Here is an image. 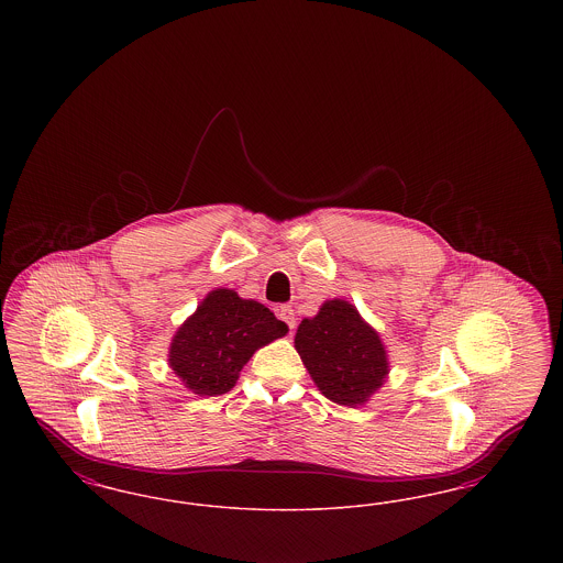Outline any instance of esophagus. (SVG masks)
I'll use <instances>...</instances> for the list:
<instances>
[{"mask_svg": "<svg viewBox=\"0 0 563 563\" xmlns=\"http://www.w3.org/2000/svg\"><path fill=\"white\" fill-rule=\"evenodd\" d=\"M278 319L283 322H287V327L294 331L297 319H295V312L291 306H287V303L280 306V308H278Z\"/></svg>", "mask_w": 563, "mask_h": 563, "instance_id": "esophagus-1", "label": "esophagus"}]
</instances>
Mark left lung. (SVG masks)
Returning <instances> with one entry per match:
<instances>
[{
    "mask_svg": "<svg viewBox=\"0 0 563 563\" xmlns=\"http://www.w3.org/2000/svg\"><path fill=\"white\" fill-rule=\"evenodd\" d=\"M295 350L317 388L338 405H365L390 374L379 333L340 297L322 301L314 317L299 322Z\"/></svg>",
    "mask_w": 563,
    "mask_h": 563,
    "instance_id": "1",
    "label": "left lung"
}]
</instances>
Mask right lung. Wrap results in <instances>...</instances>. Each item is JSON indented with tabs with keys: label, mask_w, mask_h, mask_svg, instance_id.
Segmentation results:
<instances>
[{
	"label": "right lung",
	"mask_w": 563,
	"mask_h": 563,
	"mask_svg": "<svg viewBox=\"0 0 563 563\" xmlns=\"http://www.w3.org/2000/svg\"><path fill=\"white\" fill-rule=\"evenodd\" d=\"M287 331L264 303L219 287L175 331L168 367L194 395L217 397L236 386L242 367L257 350Z\"/></svg>",
	"instance_id": "obj_1"
}]
</instances>
